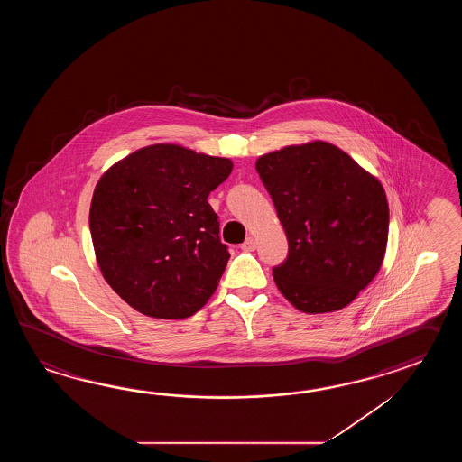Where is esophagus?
<instances>
[{
    "instance_id": "1",
    "label": "esophagus",
    "mask_w": 462,
    "mask_h": 462,
    "mask_svg": "<svg viewBox=\"0 0 462 462\" xmlns=\"http://www.w3.org/2000/svg\"><path fill=\"white\" fill-rule=\"evenodd\" d=\"M241 249L245 251V253H249V251H254L255 249V241L253 237H245V243L241 245Z\"/></svg>"
}]
</instances>
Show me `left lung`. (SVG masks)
Wrapping results in <instances>:
<instances>
[{"instance_id": "8db88e82", "label": "left lung", "mask_w": 462, "mask_h": 462, "mask_svg": "<svg viewBox=\"0 0 462 462\" xmlns=\"http://www.w3.org/2000/svg\"><path fill=\"white\" fill-rule=\"evenodd\" d=\"M289 254L273 269L281 294L307 314L340 310L383 263L390 211L382 183L327 142L257 158Z\"/></svg>"}]
</instances>
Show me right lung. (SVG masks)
Instances as JSON below:
<instances>
[{
    "label": "right lung",
    "mask_w": 462,
    "mask_h": 462,
    "mask_svg": "<svg viewBox=\"0 0 462 462\" xmlns=\"http://www.w3.org/2000/svg\"><path fill=\"white\" fill-rule=\"evenodd\" d=\"M233 162L158 143L140 148L98 180L88 213L108 285L155 319H187L215 294L229 261L208 197Z\"/></svg>",
    "instance_id": "add662e5"
}]
</instances>
